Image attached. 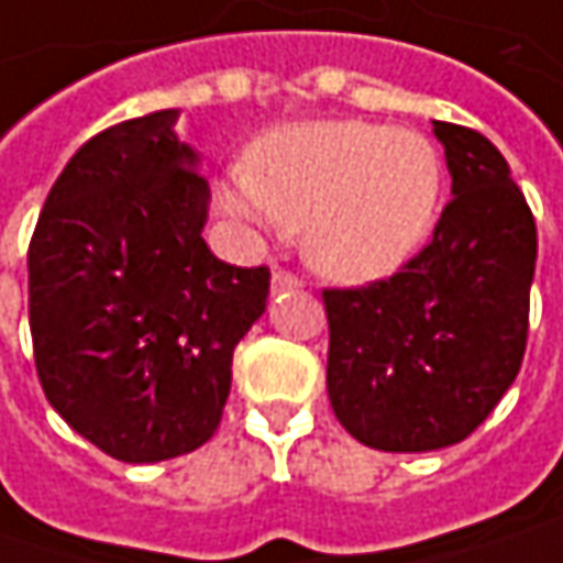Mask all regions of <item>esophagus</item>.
Listing matches in <instances>:
<instances>
[{
  "mask_svg": "<svg viewBox=\"0 0 563 563\" xmlns=\"http://www.w3.org/2000/svg\"><path fill=\"white\" fill-rule=\"evenodd\" d=\"M300 288H303V282H300L297 275H291V272H272V294H291L300 291Z\"/></svg>",
  "mask_w": 563,
  "mask_h": 563,
  "instance_id": "34e87169",
  "label": "esophagus"
}]
</instances>
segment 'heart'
Wrapping results in <instances>:
<instances>
[{
    "mask_svg": "<svg viewBox=\"0 0 563 563\" xmlns=\"http://www.w3.org/2000/svg\"><path fill=\"white\" fill-rule=\"evenodd\" d=\"M444 190L435 143L373 121H297L263 134L222 187L231 216L303 228V260L344 285L398 272L426 244Z\"/></svg>",
    "mask_w": 563,
    "mask_h": 563,
    "instance_id": "1",
    "label": "heart"
}]
</instances>
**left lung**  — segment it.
<instances>
[{
	"instance_id": "left-lung-1",
	"label": "left lung",
	"mask_w": 563,
	"mask_h": 563,
	"mask_svg": "<svg viewBox=\"0 0 563 563\" xmlns=\"http://www.w3.org/2000/svg\"><path fill=\"white\" fill-rule=\"evenodd\" d=\"M451 203L398 275L325 291L329 400L378 451L420 454L464 442L520 373L536 275V222L498 146L432 121Z\"/></svg>"
}]
</instances>
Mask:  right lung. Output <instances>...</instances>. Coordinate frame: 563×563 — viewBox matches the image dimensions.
I'll list each match as a JSON object with an SVG mask.
<instances>
[{
  "label": "right lung",
  "mask_w": 563,
  "mask_h": 563,
  "mask_svg": "<svg viewBox=\"0 0 563 563\" xmlns=\"http://www.w3.org/2000/svg\"><path fill=\"white\" fill-rule=\"evenodd\" d=\"M178 109L87 141L27 253L33 360L53 410L109 457L156 464L212 439L231 357L266 313L269 269L206 247L209 185Z\"/></svg>",
  "instance_id": "add662e5"
}]
</instances>
